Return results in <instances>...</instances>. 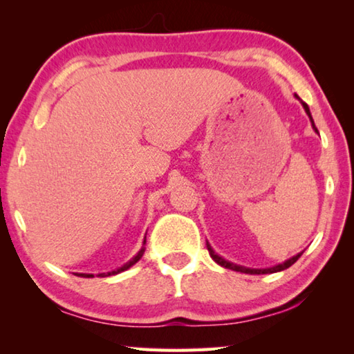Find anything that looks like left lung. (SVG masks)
<instances>
[{
  "label": "left lung",
  "instance_id": "1",
  "mask_svg": "<svg viewBox=\"0 0 354 354\" xmlns=\"http://www.w3.org/2000/svg\"><path fill=\"white\" fill-rule=\"evenodd\" d=\"M301 104H303V107H304V111H306V113L309 115L310 122H313V117H310V112H309V107H308V104H306V103H301ZM313 127H314V122H313ZM314 129L317 131V128H315V127H314ZM206 245H207V251H209V254H211L212 259H214L215 262H217L218 266L225 267V268H230V270L241 272V273H248V274H266V273H274V272L286 270V268H289L290 266H293V263H295V262L298 261V257L301 256V253H299V254H297V256L290 257L289 261H286V262H283V263H279V266H277V267H272V268H247V267H241V266H236V263H231V262L225 261L223 257H220L218 254H215V253H214V250L211 248V245H209V243H206Z\"/></svg>",
  "mask_w": 354,
  "mask_h": 354
}]
</instances>
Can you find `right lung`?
Wrapping results in <instances>:
<instances>
[{"label":"right lung","mask_w":354,"mask_h":354,"mask_svg":"<svg viewBox=\"0 0 354 354\" xmlns=\"http://www.w3.org/2000/svg\"><path fill=\"white\" fill-rule=\"evenodd\" d=\"M145 243V242H143ZM143 253H145V248H142L139 253H137V256H134L133 259H131L128 263H124L123 267H120V268H117V270H113V272H109V273H101V274H98V277H111V274H117V273H120V272H124V270H128V268L131 267V266H134V263L140 259V257L143 256ZM80 277H82V278H92L93 274H86V273H80Z\"/></svg>","instance_id":"right-lung-1"}]
</instances>
